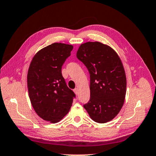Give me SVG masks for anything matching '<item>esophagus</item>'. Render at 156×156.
Wrapping results in <instances>:
<instances>
[{"label":"esophagus","instance_id":"34e87169","mask_svg":"<svg viewBox=\"0 0 156 156\" xmlns=\"http://www.w3.org/2000/svg\"><path fill=\"white\" fill-rule=\"evenodd\" d=\"M73 91H74V93H75L76 95L78 94V89L77 88H76V89H73Z\"/></svg>","mask_w":156,"mask_h":156}]
</instances>
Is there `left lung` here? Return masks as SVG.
I'll use <instances>...</instances> for the list:
<instances>
[{"mask_svg": "<svg viewBox=\"0 0 156 156\" xmlns=\"http://www.w3.org/2000/svg\"><path fill=\"white\" fill-rule=\"evenodd\" d=\"M76 56L90 74L91 97L84 108L95 122H109L125 99L126 78L121 59L110 46L98 41L81 44Z\"/></svg>", "mask_w": 156, "mask_h": 156, "instance_id": "8db88e82", "label": "left lung"}]
</instances>
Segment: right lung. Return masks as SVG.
<instances>
[{"label": "right lung", "instance_id": "1", "mask_svg": "<svg viewBox=\"0 0 156 156\" xmlns=\"http://www.w3.org/2000/svg\"><path fill=\"white\" fill-rule=\"evenodd\" d=\"M73 45L54 43L36 53L27 72L30 102L39 117L56 123L67 114L75 94L62 76L63 63L71 55Z\"/></svg>", "mask_w": 156, "mask_h": 156}]
</instances>
